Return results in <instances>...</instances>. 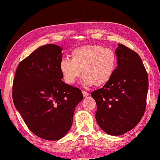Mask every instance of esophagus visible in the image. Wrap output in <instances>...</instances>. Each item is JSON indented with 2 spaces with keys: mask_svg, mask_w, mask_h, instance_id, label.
Instances as JSON below:
<instances>
[{
  "mask_svg": "<svg viewBox=\"0 0 160 160\" xmlns=\"http://www.w3.org/2000/svg\"><path fill=\"white\" fill-rule=\"evenodd\" d=\"M82 94H83V96H84V98L89 96V93H87V91H82Z\"/></svg>",
  "mask_w": 160,
  "mask_h": 160,
  "instance_id": "1",
  "label": "esophagus"
}]
</instances>
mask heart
<instances>
[{
	"label": "heart",
	"mask_w": 160,
	"mask_h": 160,
	"mask_svg": "<svg viewBox=\"0 0 160 160\" xmlns=\"http://www.w3.org/2000/svg\"><path fill=\"white\" fill-rule=\"evenodd\" d=\"M116 64L117 58L113 50L98 45H87L73 49L71 60H61L60 69L68 84H73L82 71L85 85L101 87L109 82Z\"/></svg>",
	"instance_id": "1"
}]
</instances>
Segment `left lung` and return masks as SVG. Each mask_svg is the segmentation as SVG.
Here are the masks:
<instances>
[{
	"label": "left lung",
	"mask_w": 160,
	"mask_h": 160,
	"mask_svg": "<svg viewBox=\"0 0 160 160\" xmlns=\"http://www.w3.org/2000/svg\"><path fill=\"white\" fill-rule=\"evenodd\" d=\"M118 66L111 79L91 93L96 119L107 133L120 135L136 126L144 113L148 78L141 58L122 44L115 50Z\"/></svg>",
	"instance_id": "8db88e82"
}]
</instances>
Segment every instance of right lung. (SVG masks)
Returning <instances> with one entry per match:
<instances>
[{"label": "right lung", "mask_w": 160, "mask_h": 160, "mask_svg": "<svg viewBox=\"0 0 160 160\" xmlns=\"http://www.w3.org/2000/svg\"><path fill=\"white\" fill-rule=\"evenodd\" d=\"M62 50L53 44L36 49L19 64L13 82V104L26 125L51 141L69 131L75 108L83 99L80 89L62 80Z\"/></svg>", "instance_id": "add662e5"}]
</instances>
